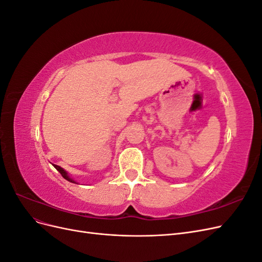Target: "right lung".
<instances>
[{
	"label": "right lung",
	"mask_w": 262,
	"mask_h": 262,
	"mask_svg": "<svg viewBox=\"0 0 262 262\" xmlns=\"http://www.w3.org/2000/svg\"><path fill=\"white\" fill-rule=\"evenodd\" d=\"M52 165L54 166V168L57 169V170L61 173L63 178L67 179V180H68V181H70V182H73V184H77V182H76L73 178H71V177L69 176V173H68V171H67V170H64V169H63L62 167H60V166H58V165H54V164H52Z\"/></svg>",
	"instance_id": "obj_1"
}]
</instances>
